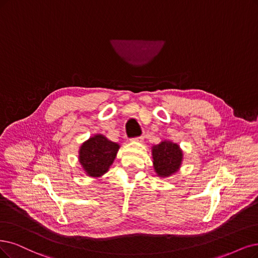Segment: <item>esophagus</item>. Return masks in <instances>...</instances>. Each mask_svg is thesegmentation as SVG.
Instances as JSON below:
<instances>
[{
	"instance_id": "1",
	"label": "esophagus",
	"mask_w": 258,
	"mask_h": 258,
	"mask_svg": "<svg viewBox=\"0 0 258 258\" xmlns=\"http://www.w3.org/2000/svg\"><path fill=\"white\" fill-rule=\"evenodd\" d=\"M134 140L135 141H139V142H142L145 140V136L144 135H141V136H139V137H136V138H134Z\"/></svg>"
}]
</instances>
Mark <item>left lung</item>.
Wrapping results in <instances>:
<instances>
[{
    "label": "left lung",
    "instance_id": "obj_1",
    "mask_svg": "<svg viewBox=\"0 0 258 258\" xmlns=\"http://www.w3.org/2000/svg\"><path fill=\"white\" fill-rule=\"evenodd\" d=\"M152 157L155 172L159 177H168L176 173L183 161V151L170 140H164L152 147Z\"/></svg>",
    "mask_w": 258,
    "mask_h": 258
}]
</instances>
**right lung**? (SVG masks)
<instances>
[{
	"label": "right lung",
	"mask_w": 258,
	"mask_h": 258,
	"mask_svg": "<svg viewBox=\"0 0 258 258\" xmlns=\"http://www.w3.org/2000/svg\"><path fill=\"white\" fill-rule=\"evenodd\" d=\"M120 146L104 135L97 134L86 140L79 151V161L85 173L101 177L112 165Z\"/></svg>",
	"instance_id": "1"
}]
</instances>
